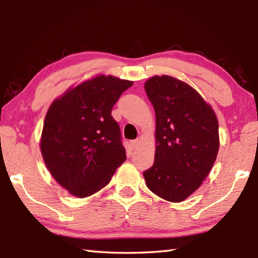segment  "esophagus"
<instances>
[{
    "label": "esophagus",
    "instance_id": "obj_1",
    "mask_svg": "<svg viewBox=\"0 0 258 258\" xmlns=\"http://www.w3.org/2000/svg\"><path fill=\"white\" fill-rule=\"evenodd\" d=\"M140 142H141V139H136V140H134V141L131 142V146H132V149H133V150H135L136 147H139V145H140Z\"/></svg>",
    "mask_w": 258,
    "mask_h": 258
}]
</instances>
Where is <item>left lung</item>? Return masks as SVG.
Returning a JSON list of instances; mask_svg holds the SVG:
<instances>
[{"label":"left lung","mask_w":258,"mask_h":258,"mask_svg":"<svg viewBox=\"0 0 258 258\" xmlns=\"http://www.w3.org/2000/svg\"><path fill=\"white\" fill-rule=\"evenodd\" d=\"M144 87L156 115L154 164L143 174L146 185L164 200L183 202L215 163L217 116L199 92L173 76L155 75Z\"/></svg>","instance_id":"8db88e82"}]
</instances>
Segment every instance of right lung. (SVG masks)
Wrapping results in <instances>:
<instances>
[{
	"instance_id": "obj_1",
	"label": "right lung",
	"mask_w": 258,
	"mask_h": 258,
	"mask_svg": "<svg viewBox=\"0 0 258 258\" xmlns=\"http://www.w3.org/2000/svg\"><path fill=\"white\" fill-rule=\"evenodd\" d=\"M132 81L96 75L71 86L48 107L40 149L53 178L83 199L106 186L126 160L112 108Z\"/></svg>"
}]
</instances>
